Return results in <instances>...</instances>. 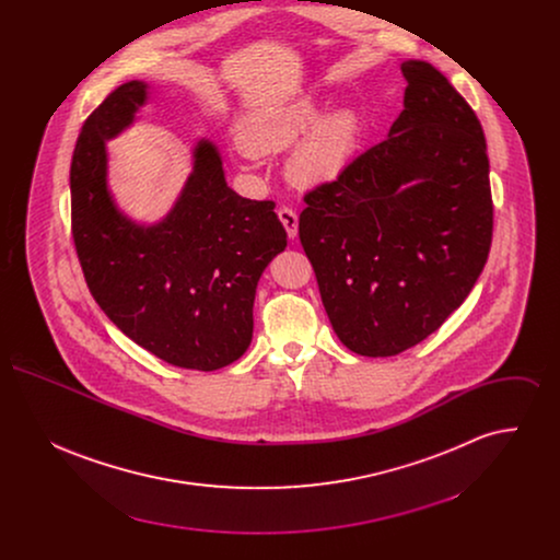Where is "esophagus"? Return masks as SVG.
<instances>
[{
	"label": "esophagus",
	"instance_id": "1",
	"mask_svg": "<svg viewBox=\"0 0 560 560\" xmlns=\"http://www.w3.org/2000/svg\"><path fill=\"white\" fill-rule=\"evenodd\" d=\"M279 220H281V224L285 226V231H288V237L293 240L295 235H298V215L293 212L292 208H279Z\"/></svg>",
	"mask_w": 560,
	"mask_h": 560
}]
</instances>
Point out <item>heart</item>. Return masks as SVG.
<instances>
[{
    "label": "heart",
    "mask_w": 560,
    "mask_h": 560,
    "mask_svg": "<svg viewBox=\"0 0 560 560\" xmlns=\"http://www.w3.org/2000/svg\"><path fill=\"white\" fill-rule=\"evenodd\" d=\"M325 105L315 96H304L283 107L249 115L241 124V144L245 155L279 153L290 149L306 131L310 133L293 149L288 174L293 183L315 187L342 174L352 160L361 121L350 108L336 110L320 119Z\"/></svg>",
    "instance_id": "b5f03b06"
}]
</instances>
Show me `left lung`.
<instances>
[{
    "label": "left lung",
    "mask_w": 560,
    "mask_h": 560,
    "mask_svg": "<svg viewBox=\"0 0 560 560\" xmlns=\"http://www.w3.org/2000/svg\"><path fill=\"white\" fill-rule=\"evenodd\" d=\"M388 138L304 195L300 243L340 342L393 357L436 331L489 256L493 201L479 117L424 60L400 65Z\"/></svg>",
    "instance_id": "obj_1"
}]
</instances>
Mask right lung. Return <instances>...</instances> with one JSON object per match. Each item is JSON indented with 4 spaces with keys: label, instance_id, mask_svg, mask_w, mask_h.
Here are the masks:
<instances>
[{
    "label": "right lung",
    "instance_id": "obj_1",
    "mask_svg": "<svg viewBox=\"0 0 560 560\" xmlns=\"http://www.w3.org/2000/svg\"><path fill=\"white\" fill-rule=\"evenodd\" d=\"M147 83L113 90L83 121L71 160V233L90 293L130 340L165 363L213 372L252 342L256 285L285 249L272 201L226 187L212 142L201 140L174 210L138 226L107 188L105 140L130 126Z\"/></svg>",
    "mask_w": 560,
    "mask_h": 560
}]
</instances>
